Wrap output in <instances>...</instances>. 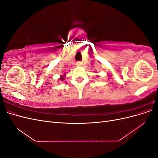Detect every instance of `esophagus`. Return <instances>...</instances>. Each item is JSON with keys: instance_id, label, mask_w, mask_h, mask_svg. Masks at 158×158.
Segmentation results:
<instances>
[{"instance_id": "1", "label": "esophagus", "mask_w": 158, "mask_h": 158, "mask_svg": "<svg viewBox=\"0 0 158 158\" xmlns=\"http://www.w3.org/2000/svg\"><path fill=\"white\" fill-rule=\"evenodd\" d=\"M80 64H81V63H79V64H80Z\"/></svg>"}]
</instances>
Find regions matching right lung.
Listing matches in <instances>:
<instances>
[{
  "label": "right lung",
  "instance_id": "1",
  "mask_svg": "<svg viewBox=\"0 0 158 158\" xmlns=\"http://www.w3.org/2000/svg\"><path fill=\"white\" fill-rule=\"evenodd\" d=\"M60 80H63V77H62V78H60Z\"/></svg>",
  "mask_w": 158,
  "mask_h": 158
}]
</instances>
